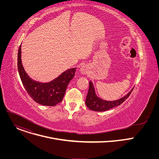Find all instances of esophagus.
Segmentation results:
<instances>
[{"mask_svg":"<svg viewBox=\"0 0 159 159\" xmlns=\"http://www.w3.org/2000/svg\"><path fill=\"white\" fill-rule=\"evenodd\" d=\"M80 71H81L82 74H86V72H87L86 69H85V67H84V66H82V67L81 68V69H80Z\"/></svg>","mask_w":159,"mask_h":159,"instance_id":"1","label":"esophagus"}]
</instances>
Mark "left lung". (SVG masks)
Segmentation results:
<instances>
[{"instance_id":"left-lung-1","label":"left lung","mask_w":159,"mask_h":159,"mask_svg":"<svg viewBox=\"0 0 159 159\" xmlns=\"http://www.w3.org/2000/svg\"><path fill=\"white\" fill-rule=\"evenodd\" d=\"M133 88L130 90V91L123 98L118 99L114 101H104L99 98L96 93L94 88L93 86V84L91 81L89 82V87L88 93L85 99V104L87 107L93 111H107L110 109H112L115 107L121 105L131 94Z\"/></svg>"}]
</instances>
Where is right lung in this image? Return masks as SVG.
<instances>
[{
    "instance_id": "add662e5",
    "label": "right lung",
    "mask_w": 159,
    "mask_h": 159,
    "mask_svg": "<svg viewBox=\"0 0 159 159\" xmlns=\"http://www.w3.org/2000/svg\"><path fill=\"white\" fill-rule=\"evenodd\" d=\"M17 69L22 83L30 97L36 102L48 106H54L62 101L67 85L75 76L76 70L75 68L70 69L48 83L34 81L28 76L22 66L21 45L18 50Z\"/></svg>"
}]
</instances>
